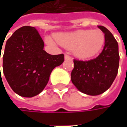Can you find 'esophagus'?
I'll return each mask as SVG.
<instances>
[{
    "instance_id": "obj_1",
    "label": "esophagus",
    "mask_w": 127,
    "mask_h": 127,
    "mask_svg": "<svg viewBox=\"0 0 127 127\" xmlns=\"http://www.w3.org/2000/svg\"><path fill=\"white\" fill-rule=\"evenodd\" d=\"M64 60H72V58L68 54H64Z\"/></svg>"
}]
</instances>
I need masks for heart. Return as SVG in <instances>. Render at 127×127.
Masks as SVG:
<instances>
[{
	"mask_svg": "<svg viewBox=\"0 0 127 127\" xmlns=\"http://www.w3.org/2000/svg\"><path fill=\"white\" fill-rule=\"evenodd\" d=\"M56 40L63 46L73 49L74 54L81 59H88L98 54L104 44V35L98 30H78L61 33L55 36ZM48 42H53L51 38Z\"/></svg>",
	"mask_w": 127,
	"mask_h": 127,
	"instance_id": "1",
	"label": "heart"
}]
</instances>
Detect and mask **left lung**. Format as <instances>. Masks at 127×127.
Wrapping results in <instances>:
<instances>
[{
	"label": "left lung",
	"mask_w": 127,
	"mask_h": 127,
	"mask_svg": "<svg viewBox=\"0 0 127 127\" xmlns=\"http://www.w3.org/2000/svg\"><path fill=\"white\" fill-rule=\"evenodd\" d=\"M104 34V46L101 53L88 61L73 60L71 81L83 93L97 95L110 88L119 66L118 45L112 33L104 26H98Z\"/></svg>",
	"instance_id": "8db88e82"
}]
</instances>
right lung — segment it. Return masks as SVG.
<instances>
[{
  "mask_svg": "<svg viewBox=\"0 0 127 127\" xmlns=\"http://www.w3.org/2000/svg\"><path fill=\"white\" fill-rule=\"evenodd\" d=\"M43 48L42 39L32 26L18 29L6 41L2 57L3 74L20 96L31 98L40 93L53 69L64 62V54L51 55Z\"/></svg>",
  "mask_w": 127,
  "mask_h": 127,
  "instance_id": "1",
  "label": "right lung"
}]
</instances>
